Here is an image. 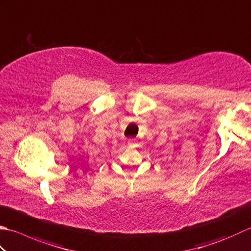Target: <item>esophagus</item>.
Segmentation results:
<instances>
[{"instance_id": "1", "label": "esophagus", "mask_w": 251, "mask_h": 251, "mask_svg": "<svg viewBox=\"0 0 251 251\" xmlns=\"http://www.w3.org/2000/svg\"><path fill=\"white\" fill-rule=\"evenodd\" d=\"M127 144H128L129 146H134V145L137 144V141H136V139H128V141H127Z\"/></svg>"}]
</instances>
